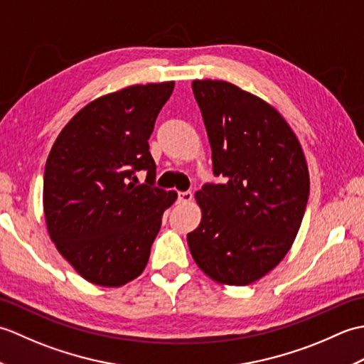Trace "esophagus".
I'll use <instances>...</instances> for the list:
<instances>
[{
  "instance_id": "obj_1",
  "label": "esophagus",
  "mask_w": 364,
  "mask_h": 364,
  "mask_svg": "<svg viewBox=\"0 0 364 364\" xmlns=\"http://www.w3.org/2000/svg\"><path fill=\"white\" fill-rule=\"evenodd\" d=\"M178 200H180L181 203H188L192 200V192L191 191H181L178 192Z\"/></svg>"
}]
</instances>
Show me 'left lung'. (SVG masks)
I'll return each instance as SVG.
<instances>
[{
  "label": "left lung",
  "mask_w": 364,
  "mask_h": 364,
  "mask_svg": "<svg viewBox=\"0 0 364 364\" xmlns=\"http://www.w3.org/2000/svg\"><path fill=\"white\" fill-rule=\"evenodd\" d=\"M214 175L196 192L202 210L188 235L197 266L219 284L245 286L269 274L292 247L310 194L297 136L272 105L219 80H196Z\"/></svg>",
  "instance_id": "left-lung-1"
}]
</instances>
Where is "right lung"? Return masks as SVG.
I'll return each mask as SVG.
<instances>
[{"mask_svg":"<svg viewBox=\"0 0 364 364\" xmlns=\"http://www.w3.org/2000/svg\"><path fill=\"white\" fill-rule=\"evenodd\" d=\"M173 81L134 84L76 112L54 141L45 164L43 213L59 253L84 280L120 288L144 272L161 218L175 191L153 188L149 151ZM147 170L136 185L134 171Z\"/></svg>","mask_w":364,"mask_h":364,"instance_id":"obj_1","label":"right lung"}]
</instances>
